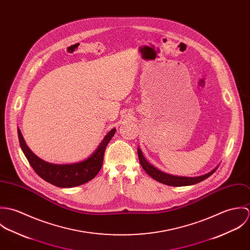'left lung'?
Instances as JSON below:
<instances>
[{"mask_svg":"<svg viewBox=\"0 0 250 250\" xmlns=\"http://www.w3.org/2000/svg\"><path fill=\"white\" fill-rule=\"evenodd\" d=\"M138 155H139V160L140 163L143 167V169L145 170V172L147 174H149V176H151L152 178L155 179L156 181L167 185V186H172V187H184V186H190V185H194L197 184L205 179L210 177L214 171L217 169L218 167H216L212 171L208 172L207 174L201 175V176H197V177H184V176H175V175H171V174H167L165 173L161 170H159L158 168H156L154 166L150 165L144 158L142 150L139 148L138 149Z\"/></svg>","mask_w":250,"mask_h":250,"instance_id":"left-lung-1","label":"left lung"}]
</instances>
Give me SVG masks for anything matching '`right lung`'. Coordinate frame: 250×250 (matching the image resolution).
I'll list each match as a JSON object with an SVG mask.
<instances>
[{
    "instance_id": "right-lung-1",
    "label": "right lung",
    "mask_w": 250,
    "mask_h": 250,
    "mask_svg": "<svg viewBox=\"0 0 250 250\" xmlns=\"http://www.w3.org/2000/svg\"><path fill=\"white\" fill-rule=\"evenodd\" d=\"M115 131V128L111 129L93 154L84 161L70 165H55L47 163L35 155L26 144L20 129L18 128L17 130L21 149L33 169L43 180L60 188H73L83 185L98 174L103 165L104 153L107 143L114 136Z\"/></svg>"
}]
</instances>
